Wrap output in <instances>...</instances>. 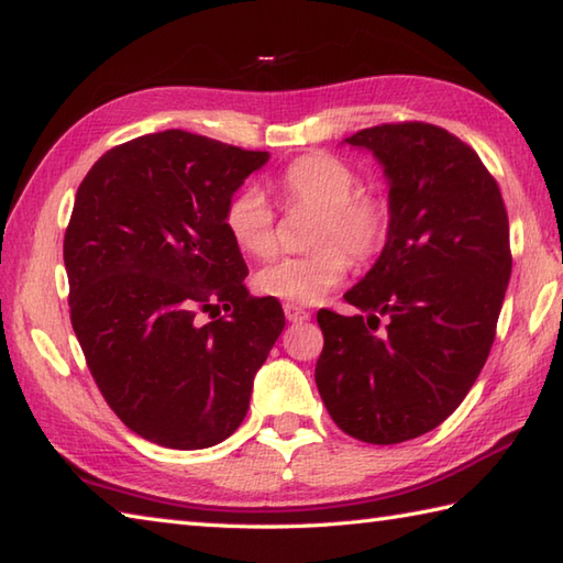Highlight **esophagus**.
<instances>
[{
  "label": "esophagus",
  "instance_id": "34e87169",
  "mask_svg": "<svg viewBox=\"0 0 563 563\" xmlns=\"http://www.w3.org/2000/svg\"><path fill=\"white\" fill-rule=\"evenodd\" d=\"M283 312H285V317H288V322H307V319H310V312H307L305 307L292 305V302L283 305Z\"/></svg>",
  "mask_w": 563,
  "mask_h": 563
}]
</instances>
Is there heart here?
I'll list each match as a JSON object with an SVG mask.
<instances>
[{
  "instance_id": "b5f03b06",
  "label": "heart",
  "mask_w": 563,
  "mask_h": 563,
  "mask_svg": "<svg viewBox=\"0 0 563 563\" xmlns=\"http://www.w3.org/2000/svg\"><path fill=\"white\" fill-rule=\"evenodd\" d=\"M278 190L290 205L322 212L310 256L275 258L258 268L256 290L297 305H312L346 275L349 258L376 253L388 234V209L371 195H358V178L344 161L327 153L302 156L283 170ZM224 227L239 251L271 256L275 251L273 209L258 187L246 185L224 209Z\"/></svg>"
}]
</instances>
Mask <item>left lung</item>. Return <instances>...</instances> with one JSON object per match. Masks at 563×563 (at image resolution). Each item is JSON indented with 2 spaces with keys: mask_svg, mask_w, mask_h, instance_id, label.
Segmentation results:
<instances>
[{
  "mask_svg": "<svg viewBox=\"0 0 563 563\" xmlns=\"http://www.w3.org/2000/svg\"><path fill=\"white\" fill-rule=\"evenodd\" d=\"M388 183V236L344 300L317 312L314 380L339 429L368 444L432 432L486 363L508 290L510 224L498 183L449 131L407 121L344 139Z\"/></svg>",
  "mask_w": 563,
  "mask_h": 563,
  "instance_id": "obj_1",
  "label": "left lung"
}]
</instances>
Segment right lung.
Returning a JSON list of instances; mask_svg holds the SVG:
<instances>
[{"instance_id": "right-lung-1", "label": "right lung", "mask_w": 563, "mask_h": 563, "mask_svg": "<svg viewBox=\"0 0 563 563\" xmlns=\"http://www.w3.org/2000/svg\"><path fill=\"white\" fill-rule=\"evenodd\" d=\"M268 158L168 129L107 151L77 187L63 244L75 336L107 405L158 446L234 434L285 327L275 297L246 290L224 227L227 202ZM200 309L220 317L197 325Z\"/></svg>"}]
</instances>
